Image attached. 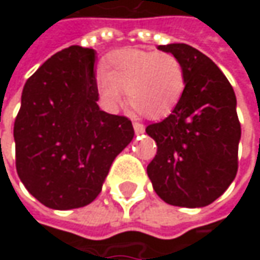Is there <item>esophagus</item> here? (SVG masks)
I'll return each instance as SVG.
<instances>
[{
    "label": "esophagus",
    "mask_w": 260,
    "mask_h": 260,
    "mask_svg": "<svg viewBox=\"0 0 260 260\" xmlns=\"http://www.w3.org/2000/svg\"><path fill=\"white\" fill-rule=\"evenodd\" d=\"M133 127H135L136 135H139V133H143V132H145V125L142 124V123H139V121H135V123H133Z\"/></svg>",
    "instance_id": "obj_1"
}]
</instances>
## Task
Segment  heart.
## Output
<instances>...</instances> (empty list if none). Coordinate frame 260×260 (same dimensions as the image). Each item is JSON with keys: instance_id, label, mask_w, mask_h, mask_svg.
<instances>
[{"instance_id": "b5f03b06", "label": "heart", "mask_w": 260, "mask_h": 260, "mask_svg": "<svg viewBox=\"0 0 260 260\" xmlns=\"http://www.w3.org/2000/svg\"><path fill=\"white\" fill-rule=\"evenodd\" d=\"M96 76V91L110 108H118L123 93L140 114L164 118L179 104L186 86L182 62L172 53L123 49L107 57Z\"/></svg>"}]
</instances>
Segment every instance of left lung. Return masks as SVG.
I'll return each instance as SVG.
<instances>
[{
    "mask_svg": "<svg viewBox=\"0 0 260 260\" xmlns=\"http://www.w3.org/2000/svg\"><path fill=\"white\" fill-rule=\"evenodd\" d=\"M185 68V92L172 114L146 127L157 152L147 165L153 189L165 203L205 207L233 182L242 135L236 95L214 62L184 43L159 46Z\"/></svg>",
    "mask_w": 260,
    "mask_h": 260,
    "instance_id": "obj_1",
    "label": "left lung"
}]
</instances>
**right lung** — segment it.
<instances>
[{
	"label": "right lung",
	"instance_id": "right-lung-1",
	"mask_svg": "<svg viewBox=\"0 0 260 260\" xmlns=\"http://www.w3.org/2000/svg\"><path fill=\"white\" fill-rule=\"evenodd\" d=\"M95 50L71 46L25 82L14 121L15 168L27 191L53 210L85 207L135 136L124 115L96 104Z\"/></svg>",
	"mask_w": 260,
	"mask_h": 260
}]
</instances>
